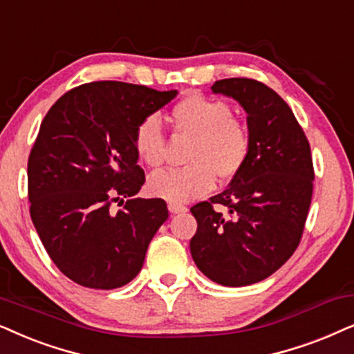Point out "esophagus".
I'll return each mask as SVG.
<instances>
[{
  "label": "esophagus",
  "instance_id": "obj_1",
  "mask_svg": "<svg viewBox=\"0 0 354 354\" xmlns=\"http://www.w3.org/2000/svg\"><path fill=\"white\" fill-rule=\"evenodd\" d=\"M169 211H171L172 214H180V213H185L187 206L177 205V203H169Z\"/></svg>",
  "mask_w": 354,
  "mask_h": 354
}]
</instances>
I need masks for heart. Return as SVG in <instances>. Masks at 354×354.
<instances>
[{
  "mask_svg": "<svg viewBox=\"0 0 354 354\" xmlns=\"http://www.w3.org/2000/svg\"><path fill=\"white\" fill-rule=\"evenodd\" d=\"M174 130L190 136L183 169L156 172L149 177L148 190L171 203H185L208 194L216 183L236 177L245 166L250 153V135L244 123L232 117L223 100L190 94L172 109ZM135 149L146 166L164 162L166 140L156 117L145 118L135 130Z\"/></svg>",
  "mask_w": 354,
  "mask_h": 354,
  "instance_id": "b5f03b06",
  "label": "heart"
}]
</instances>
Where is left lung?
Masks as SVG:
<instances>
[{"mask_svg":"<svg viewBox=\"0 0 354 354\" xmlns=\"http://www.w3.org/2000/svg\"><path fill=\"white\" fill-rule=\"evenodd\" d=\"M211 91L244 109L250 153L223 194L190 209L198 223L190 252L211 281L249 286L283 267L299 245L314 182L310 146L292 110L263 82L229 77Z\"/></svg>","mask_w":354,"mask_h":354,"instance_id":"8db88e82","label":"left lung"}]
</instances>
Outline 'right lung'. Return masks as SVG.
I'll return each mask as SVG.
<instances>
[{
  "instance_id": "obj_1",
  "label": "right lung",
  "mask_w": 354,
  "mask_h": 354,
  "mask_svg": "<svg viewBox=\"0 0 354 354\" xmlns=\"http://www.w3.org/2000/svg\"><path fill=\"white\" fill-rule=\"evenodd\" d=\"M177 91L120 81L75 87L52 105L27 164L30 218L57 265L81 286H125L169 216L160 198H132L145 183L135 130ZM124 203L113 214L109 205Z\"/></svg>"
}]
</instances>
